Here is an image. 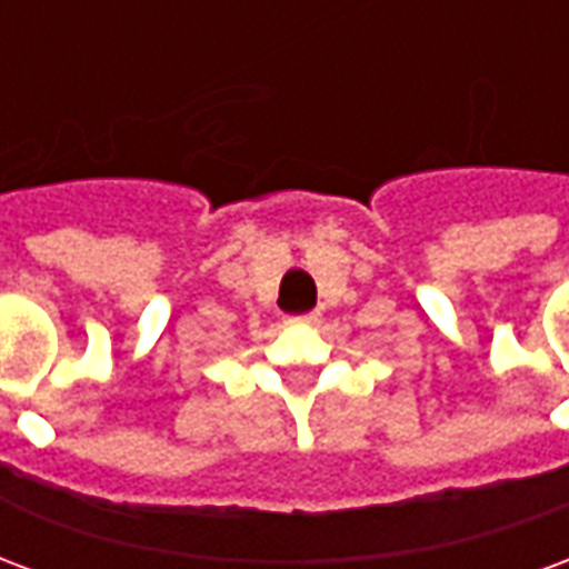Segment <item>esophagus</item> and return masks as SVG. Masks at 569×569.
I'll return each mask as SVG.
<instances>
[{"label": "esophagus", "mask_w": 569, "mask_h": 569, "mask_svg": "<svg viewBox=\"0 0 569 569\" xmlns=\"http://www.w3.org/2000/svg\"><path fill=\"white\" fill-rule=\"evenodd\" d=\"M317 320H320L317 313H298V317H289V320H286V326H313Z\"/></svg>", "instance_id": "obj_1"}]
</instances>
